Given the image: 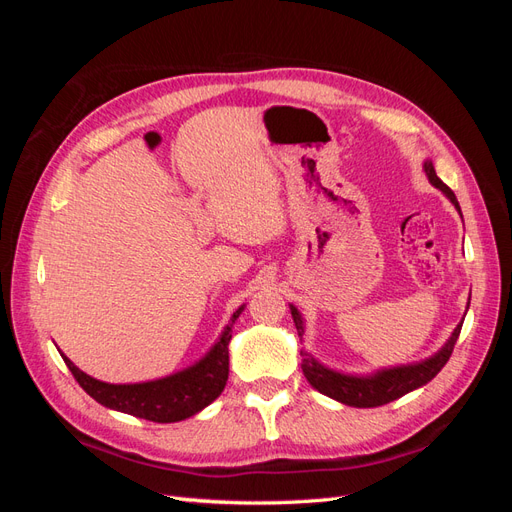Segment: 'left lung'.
<instances>
[{"mask_svg": "<svg viewBox=\"0 0 512 512\" xmlns=\"http://www.w3.org/2000/svg\"><path fill=\"white\" fill-rule=\"evenodd\" d=\"M423 168H425V175L431 181V185H436L438 190H442L444 196L451 200L455 209L461 213L453 190L448 188V185L436 175V168H433L431 160H425ZM290 314H292L294 327H297L299 337L303 339L305 327H303V318L299 314V309L290 305ZM461 324H463V320L457 324L453 335L448 337V342L436 354L429 356V359H425L421 363L380 369L371 376H350V374H339V371H335V369L324 367L322 363H318L314 359L312 354L301 350V356H303L301 369H303L307 382L312 384L316 391H320L322 395H327L335 401H342V404H346V406H352V408L384 406V404H389V401L404 397L406 393H410L414 389H421L423 384H427L429 380L438 376V371L446 365L448 359H451L453 348H455L459 333H461Z\"/></svg>", "mask_w": 512, "mask_h": 512, "instance_id": "left-lung-1", "label": "left lung"}]
</instances>
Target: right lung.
Here are the masks:
<instances>
[{"label": "right lung", "mask_w": 512, "mask_h": 512, "mask_svg": "<svg viewBox=\"0 0 512 512\" xmlns=\"http://www.w3.org/2000/svg\"><path fill=\"white\" fill-rule=\"evenodd\" d=\"M241 312L243 305L232 314L218 342L203 359L166 378L136 384H108L87 376L66 354H61V359L66 361L83 391L94 397L98 404L153 423L185 421L222 395L228 380V344L232 337V324Z\"/></svg>", "instance_id": "1"}]
</instances>
